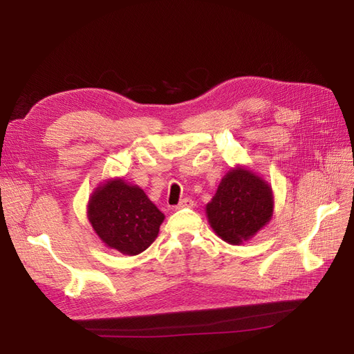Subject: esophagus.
Instances as JSON below:
<instances>
[{"label":"esophagus","mask_w":354,"mask_h":354,"mask_svg":"<svg viewBox=\"0 0 354 354\" xmlns=\"http://www.w3.org/2000/svg\"><path fill=\"white\" fill-rule=\"evenodd\" d=\"M194 205H195L194 199H192V198H185V199H181V201L178 202V205H177L176 208H177V209H181V208H194Z\"/></svg>","instance_id":"34e87169"}]
</instances>
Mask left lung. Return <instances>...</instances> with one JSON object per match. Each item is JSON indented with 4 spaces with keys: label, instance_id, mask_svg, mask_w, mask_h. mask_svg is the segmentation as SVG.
<instances>
[{
    "label": "left lung",
    "instance_id": "left-lung-1",
    "mask_svg": "<svg viewBox=\"0 0 354 354\" xmlns=\"http://www.w3.org/2000/svg\"><path fill=\"white\" fill-rule=\"evenodd\" d=\"M273 205V192L267 181L248 168L236 167L223 177L207 205V217L217 236L239 245L270 221Z\"/></svg>",
    "mask_w": 354,
    "mask_h": 354
}]
</instances>
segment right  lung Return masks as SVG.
I'll return each instance as SVG.
<instances>
[{"mask_svg":"<svg viewBox=\"0 0 354 354\" xmlns=\"http://www.w3.org/2000/svg\"><path fill=\"white\" fill-rule=\"evenodd\" d=\"M87 216L102 242L125 255L147 250L165 218L143 189L122 178L106 181L93 192Z\"/></svg>","mask_w":354,"mask_h":354,"instance_id":"right-lung-1","label":"right lung"}]
</instances>
